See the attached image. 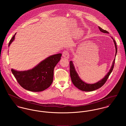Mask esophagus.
<instances>
[{
  "label": "esophagus",
  "mask_w": 126,
  "mask_h": 126,
  "mask_svg": "<svg viewBox=\"0 0 126 126\" xmlns=\"http://www.w3.org/2000/svg\"><path fill=\"white\" fill-rule=\"evenodd\" d=\"M63 56L66 59H68L69 58V54L68 53V50H65L63 52Z\"/></svg>",
  "instance_id": "obj_1"
}]
</instances>
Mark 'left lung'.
Wrapping results in <instances>:
<instances>
[{"mask_svg": "<svg viewBox=\"0 0 126 126\" xmlns=\"http://www.w3.org/2000/svg\"><path fill=\"white\" fill-rule=\"evenodd\" d=\"M98 28L101 32H102L105 33H109V32L107 31L102 29L100 27H98ZM111 38L113 39L114 44L115 45V56L116 57V53L117 52V46H116V42H115V40L113 39V38L112 37H111ZM114 63H115V59H114V60L113 61L112 64L111 66V68H110L109 72H108V73L107 74V75L104 77V78L103 79H102L101 80H99V81H98L97 82H96L95 83L88 84V83H86L84 82V81H83L80 79L78 73H77L75 69V67L74 66L72 61H70V77H71L72 82H73V84L77 88H78L79 89L81 90L82 91L90 92V91H94L96 89H98L99 88L101 87L105 84L106 81H107L110 75V73H111L112 70H113Z\"/></svg>", "mask_w": 126, "mask_h": 126, "instance_id": "left-lung-1", "label": "left lung"}]
</instances>
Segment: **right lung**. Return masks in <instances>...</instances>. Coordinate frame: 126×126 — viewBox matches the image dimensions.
<instances>
[{"label":"right lung","instance_id":"obj_1","mask_svg":"<svg viewBox=\"0 0 126 126\" xmlns=\"http://www.w3.org/2000/svg\"><path fill=\"white\" fill-rule=\"evenodd\" d=\"M16 34L11 39L9 47L14 41ZM61 56V53L50 56L29 70L19 71L12 69L11 71L18 83L25 89L34 92L43 91L52 84L54 67Z\"/></svg>","mask_w":126,"mask_h":126}]
</instances>
